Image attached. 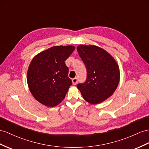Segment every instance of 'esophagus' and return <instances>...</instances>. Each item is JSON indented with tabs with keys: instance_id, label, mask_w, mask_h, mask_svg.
Listing matches in <instances>:
<instances>
[{
	"instance_id": "1",
	"label": "esophagus",
	"mask_w": 149,
	"mask_h": 149,
	"mask_svg": "<svg viewBox=\"0 0 149 149\" xmlns=\"http://www.w3.org/2000/svg\"><path fill=\"white\" fill-rule=\"evenodd\" d=\"M72 84H73L74 85H76L78 82V79L77 78H74L72 80Z\"/></svg>"
}]
</instances>
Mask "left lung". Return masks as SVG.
Masks as SVG:
<instances>
[{
    "instance_id": "obj_1",
    "label": "left lung",
    "mask_w": 149,
    "mask_h": 149,
    "mask_svg": "<svg viewBox=\"0 0 149 149\" xmlns=\"http://www.w3.org/2000/svg\"><path fill=\"white\" fill-rule=\"evenodd\" d=\"M77 49L87 69L86 81L77 88L89 103L100 104L116 91L120 79L119 66L107 51L97 46L80 45Z\"/></svg>"
}]
</instances>
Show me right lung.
I'll use <instances>...</instances> for the list:
<instances>
[{"instance_id": "add662e5", "label": "right lung", "mask_w": 149, "mask_h": 149, "mask_svg": "<svg viewBox=\"0 0 149 149\" xmlns=\"http://www.w3.org/2000/svg\"><path fill=\"white\" fill-rule=\"evenodd\" d=\"M75 47L54 46L38 53L30 63L27 82L35 100L48 107L59 104L65 97L72 81L65 61Z\"/></svg>"}]
</instances>
